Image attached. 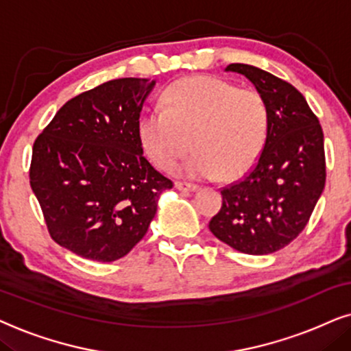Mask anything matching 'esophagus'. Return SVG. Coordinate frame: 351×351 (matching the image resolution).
Instances as JSON below:
<instances>
[{"label":"esophagus","instance_id":"obj_1","mask_svg":"<svg viewBox=\"0 0 351 351\" xmlns=\"http://www.w3.org/2000/svg\"><path fill=\"white\" fill-rule=\"evenodd\" d=\"M175 188L178 191H189V193H194V191L199 189V186L191 184V183H183V181H175Z\"/></svg>","mask_w":351,"mask_h":351}]
</instances>
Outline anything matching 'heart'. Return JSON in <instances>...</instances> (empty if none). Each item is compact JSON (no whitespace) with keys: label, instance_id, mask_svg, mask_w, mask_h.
<instances>
[{"label":"heart","instance_id":"b5f03b06","mask_svg":"<svg viewBox=\"0 0 351 351\" xmlns=\"http://www.w3.org/2000/svg\"><path fill=\"white\" fill-rule=\"evenodd\" d=\"M268 133V107L260 93L219 78L194 77L176 82L139 120V139L151 160L195 180L221 175L230 180L256 162Z\"/></svg>","mask_w":351,"mask_h":351}]
</instances>
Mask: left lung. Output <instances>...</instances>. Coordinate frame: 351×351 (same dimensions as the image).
I'll return each instance as SVG.
<instances>
[{
  "mask_svg": "<svg viewBox=\"0 0 351 351\" xmlns=\"http://www.w3.org/2000/svg\"><path fill=\"white\" fill-rule=\"evenodd\" d=\"M244 75L268 107V133L255 165L223 188V205L210 219L215 237L249 255L284 249L303 231L326 184L324 134L302 93L291 83L247 64Z\"/></svg>",
  "mask_w": 351,
  "mask_h": 351,
  "instance_id": "left-lung-1",
  "label": "left lung"
}]
</instances>
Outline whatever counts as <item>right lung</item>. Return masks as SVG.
Segmentation results:
<instances>
[{
  "label": "right lung",
  "mask_w": 351,
  "mask_h": 351,
  "mask_svg": "<svg viewBox=\"0 0 351 351\" xmlns=\"http://www.w3.org/2000/svg\"><path fill=\"white\" fill-rule=\"evenodd\" d=\"M156 82L119 78L75 96L36 138L30 186L60 247L95 261L143 239L173 183L143 156L139 115Z\"/></svg>",
  "instance_id": "1"
}]
</instances>
